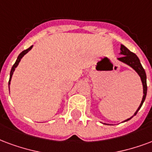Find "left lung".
Masks as SVG:
<instances>
[{
    "mask_svg": "<svg viewBox=\"0 0 152 152\" xmlns=\"http://www.w3.org/2000/svg\"><path fill=\"white\" fill-rule=\"evenodd\" d=\"M119 55H122V57L120 58H118V60H119L120 62H122L125 64L130 66L131 68H133L134 70L135 71L137 74L139 75L140 79H141V81H142V89H143V96H142V102L139 104V108L137 109V110L135 111V113H134V115L132 117H130L129 118L126 119L125 121H123L122 122H127L129 120L132 118L134 115H136V113H138V111L140 110V108L143 104V102L145 101V98H146V96H147V91H148V86H147V76H146V72H145V70L143 69L141 63H140V60L138 58V56H136L135 54H134L133 52H131L129 49L125 47L124 45L121 44V48H120V53ZM103 124H105V123H103ZM107 125V124H106ZM109 125V124H108Z\"/></svg>",
    "mask_w": 152,
    "mask_h": 152,
    "instance_id": "obj_1",
    "label": "left lung"
}]
</instances>
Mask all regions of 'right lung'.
I'll use <instances>...</instances> for the list:
<instances>
[{"label":"right lung","mask_w":152,"mask_h":152,"mask_svg":"<svg viewBox=\"0 0 152 152\" xmlns=\"http://www.w3.org/2000/svg\"><path fill=\"white\" fill-rule=\"evenodd\" d=\"M32 48H33V46H31L30 48H29L28 49H26V50H24L23 51H22L21 53L19 54V56H18V59H17L16 62H15V64L13 65V67H12V68H11V71H10V80H9V88H10V82H11V79H12V76H13V72H14V71H15V68H16L17 67H18V65L19 64V63H20V61H21V59H22V57L26 55V54H27L29 51H30L31 49H32Z\"/></svg>","instance_id":"1"}]
</instances>
